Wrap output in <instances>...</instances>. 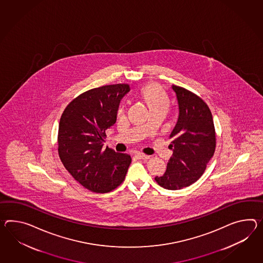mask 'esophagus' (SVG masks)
<instances>
[{"instance_id": "34e87169", "label": "esophagus", "mask_w": 263, "mask_h": 263, "mask_svg": "<svg viewBox=\"0 0 263 263\" xmlns=\"http://www.w3.org/2000/svg\"><path fill=\"white\" fill-rule=\"evenodd\" d=\"M136 157L139 159V160H148V159H150V156H147V155L142 154V153H137L136 154Z\"/></svg>"}]
</instances>
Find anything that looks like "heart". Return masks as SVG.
Instances as JSON below:
<instances>
[{
  "label": "heart",
  "mask_w": 263,
  "mask_h": 263,
  "mask_svg": "<svg viewBox=\"0 0 263 263\" xmlns=\"http://www.w3.org/2000/svg\"><path fill=\"white\" fill-rule=\"evenodd\" d=\"M141 95L147 103L148 107L150 110L158 108L167 109L168 107L169 102H168L166 94L160 89L159 86L155 84H149L147 86H145L142 90ZM122 111H123V107L121 106L118 111L119 114L122 113Z\"/></svg>",
  "instance_id": "heart-1"
}]
</instances>
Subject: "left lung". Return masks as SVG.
Wrapping results in <instances>:
<instances>
[{
    "label": "left lung",
    "instance_id": "8db88e82",
    "mask_svg": "<svg viewBox=\"0 0 263 263\" xmlns=\"http://www.w3.org/2000/svg\"><path fill=\"white\" fill-rule=\"evenodd\" d=\"M176 93L179 117L170 134L173 155L167 163L166 172L155 179L168 190H179L191 185L204 173L215 153L216 133L208 105L192 92L172 85Z\"/></svg>",
    "mask_w": 263,
    "mask_h": 263
}]
</instances>
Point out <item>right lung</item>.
I'll use <instances>...</instances> for the list:
<instances>
[{
    "label": "right lung",
    "instance_id": "right-lung-1",
    "mask_svg": "<svg viewBox=\"0 0 263 263\" xmlns=\"http://www.w3.org/2000/svg\"><path fill=\"white\" fill-rule=\"evenodd\" d=\"M128 84L88 90L71 102L59 123L58 152L65 169L84 188L108 193L124 180L131 157L103 149L105 130L117 121L119 105Z\"/></svg>",
    "mask_w": 263,
    "mask_h": 263
}]
</instances>
